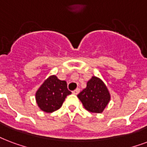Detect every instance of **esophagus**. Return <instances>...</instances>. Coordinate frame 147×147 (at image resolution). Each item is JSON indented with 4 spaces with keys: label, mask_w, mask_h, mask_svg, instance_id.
Wrapping results in <instances>:
<instances>
[{
    "label": "esophagus",
    "mask_w": 147,
    "mask_h": 147,
    "mask_svg": "<svg viewBox=\"0 0 147 147\" xmlns=\"http://www.w3.org/2000/svg\"><path fill=\"white\" fill-rule=\"evenodd\" d=\"M79 92H80V89L77 88L76 90H75L74 91H72V93H73V94H76V95H77V94H78Z\"/></svg>",
    "instance_id": "obj_1"
}]
</instances>
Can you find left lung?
Instances as JSON below:
<instances>
[{"instance_id": "8db88e82", "label": "left lung", "mask_w": 147, "mask_h": 147, "mask_svg": "<svg viewBox=\"0 0 147 147\" xmlns=\"http://www.w3.org/2000/svg\"><path fill=\"white\" fill-rule=\"evenodd\" d=\"M85 109L92 113H102L111 100L106 85L97 77L93 76L87 82L86 87L78 94Z\"/></svg>"}]
</instances>
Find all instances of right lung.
Wrapping results in <instances>:
<instances>
[{"instance_id":"right-lung-1","label":"right lung","mask_w":147,"mask_h":147,"mask_svg":"<svg viewBox=\"0 0 147 147\" xmlns=\"http://www.w3.org/2000/svg\"><path fill=\"white\" fill-rule=\"evenodd\" d=\"M67 82L51 76L44 81L36 93V101L41 111L52 113L62 106L66 96L71 94Z\"/></svg>"}]
</instances>
